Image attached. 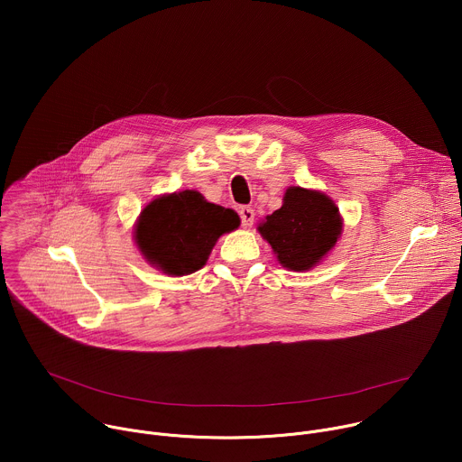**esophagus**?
I'll return each mask as SVG.
<instances>
[{
	"label": "esophagus",
	"mask_w": 462,
	"mask_h": 462,
	"mask_svg": "<svg viewBox=\"0 0 462 462\" xmlns=\"http://www.w3.org/2000/svg\"><path fill=\"white\" fill-rule=\"evenodd\" d=\"M254 210L250 207H241L239 208V217H241V225L243 228H250L254 225Z\"/></svg>",
	"instance_id": "34e87169"
}]
</instances>
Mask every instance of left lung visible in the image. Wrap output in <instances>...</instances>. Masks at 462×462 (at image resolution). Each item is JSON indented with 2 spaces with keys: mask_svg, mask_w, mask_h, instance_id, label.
Segmentation results:
<instances>
[{
  "mask_svg": "<svg viewBox=\"0 0 462 462\" xmlns=\"http://www.w3.org/2000/svg\"><path fill=\"white\" fill-rule=\"evenodd\" d=\"M257 230L285 269L303 273L333 250L342 234V216L325 193L291 186L282 208L267 216Z\"/></svg>",
  "mask_w": 462,
  "mask_h": 462,
  "instance_id": "left-lung-1",
  "label": "left lung"
}]
</instances>
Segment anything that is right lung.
<instances>
[{
	"instance_id": "right-lung-1",
	"label": "right lung",
	"mask_w": 462,
	"mask_h": 462,
	"mask_svg": "<svg viewBox=\"0 0 462 462\" xmlns=\"http://www.w3.org/2000/svg\"><path fill=\"white\" fill-rule=\"evenodd\" d=\"M239 223L232 208L184 189L157 197L141 212L135 243L150 265L168 276H186L203 269L216 241Z\"/></svg>"
}]
</instances>
